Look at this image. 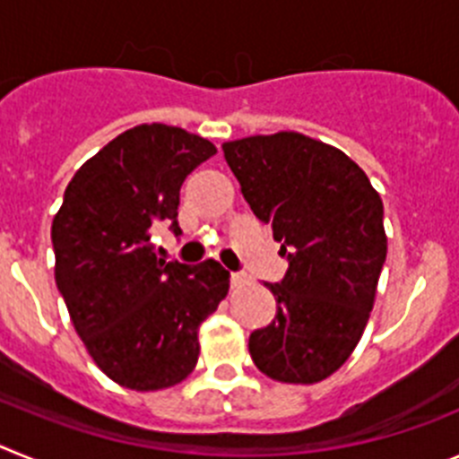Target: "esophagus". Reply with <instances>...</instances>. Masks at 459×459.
Listing matches in <instances>:
<instances>
[{"mask_svg":"<svg viewBox=\"0 0 459 459\" xmlns=\"http://www.w3.org/2000/svg\"><path fill=\"white\" fill-rule=\"evenodd\" d=\"M246 280H248V278H246V275H243V273H232V275H230V282H232V287H241L243 282H246Z\"/></svg>","mask_w":459,"mask_h":459,"instance_id":"obj_1","label":"esophagus"}]
</instances>
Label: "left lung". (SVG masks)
Masks as SVG:
<instances>
[{"instance_id": "left-lung-1", "label": "left lung", "mask_w": 459, "mask_h": 459, "mask_svg": "<svg viewBox=\"0 0 459 459\" xmlns=\"http://www.w3.org/2000/svg\"><path fill=\"white\" fill-rule=\"evenodd\" d=\"M222 152L290 262L266 282L275 319L250 333V356L271 379L317 384L350 359L375 306L386 262L379 193L347 153L303 133L243 137Z\"/></svg>"}]
</instances>
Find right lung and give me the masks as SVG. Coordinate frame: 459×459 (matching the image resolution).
<instances>
[{
  "instance_id": "obj_1",
  "label": "right lung",
  "mask_w": 459,
  "mask_h": 459,
  "mask_svg": "<svg viewBox=\"0 0 459 459\" xmlns=\"http://www.w3.org/2000/svg\"><path fill=\"white\" fill-rule=\"evenodd\" d=\"M213 153L177 126H135L75 172L52 221L56 287L93 363L119 386L184 381L200 359V324L230 290L213 259L165 262L152 243L160 222L181 232V184Z\"/></svg>"
}]
</instances>
